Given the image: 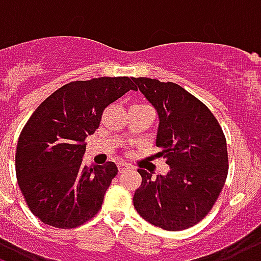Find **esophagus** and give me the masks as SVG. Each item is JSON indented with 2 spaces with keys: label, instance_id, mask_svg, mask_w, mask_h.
Here are the masks:
<instances>
[{
  "label": "esophagus",
  "instance_id": "34e87169",
  "mask_svg": "<svg viewBox=\"0 0 261 261\" xmlns=\"http://www.w3.org/2000/svg\"><path fill=\"white\" fill-rule=\"evenodd\" d=\"M117 167H119V173H123V171H125V170L128 169V166L125 165V163H119Z\"/></svg>",
  "mask_w": 261,
  "mask_h": 261
}]
</instances>
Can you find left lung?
Segmentation results:
<instances>
[{"label": "left lung", "instance_id": "left-lung-1", "mask_svg": "<svg viewBox=\"0 0 261 261\" xmlns=\"http://www.w3.org/2000/svg\"><path fill=\"white\" fill-rule=\"evenodd\" d=\"M159 116L156 146L170 171L152 177L138 169L141 187L134 207L142 219L166 231H181L209 213L228 174L227 141L209 108L175 83L133 77Z\"/></svg>", "mask_w": 261, "mask_h": 261}]
</instances>
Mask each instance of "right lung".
<instances>
[{"label": "right lung", "mask_w": 261, "mask_h": 261, "mask_svg": "<svg viewBox=\"0 0 261 261\" xmlns=\"http://www.w3.org/2000/svg\"><path fill=\"white\" fill-rule=\"evenodd\" d=\"M133 77L71 82L51 94L23 127L16 178L32 213L55 228H76L95 217L117 174L113 162L83 166L86 138L106 106L134 90Z\"/></svg>", "instance_id": "add662e5"}]
</instances>
